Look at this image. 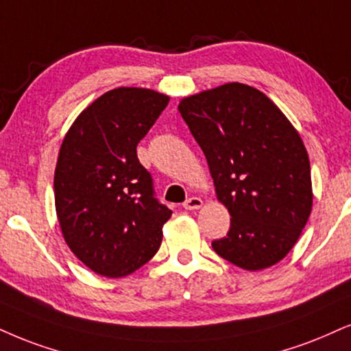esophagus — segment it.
I'll return each mask as SVG.
<instances>
[{"label": "esophagus", "mask_w": 351, "mask_h": 351, "mask_svg": "<svg viewBox=\"0 0 351 351\" xmlns=\"http://www.w3.org/2000/svg\"><path fill=\"white\" fill-rule=\"evenodd\" d=\"M182 206L185 210H198V208H202V206H203V200H202V198H198V197H190L189 200H185L182 203Z\"/></svg>", "instance_id": "34e87169"}]
</instances>
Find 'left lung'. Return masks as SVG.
Here are the masks:
<instances>
[{
    "label": "left lung",
    "mask_w": 351,
    "mask_h": 351,
    "mask_svg": "<svg viewBox=\"0 0 351 351\" xmlns=\"http://www.w3.org/2000/svg\"><path fill=\"white\" fill-rule=\"evenodd\" d=\"M179 112L231 215L219 257L249 271L287 257L313 210L311 164L298 130L265 94L228 83L184 97Z\"/></svg>",
    "instance_id": "1"
}]
</instances>
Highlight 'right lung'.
<instances>
[{"mask_svg": "<svg viewBox=\"0 0 351 351\" xmlns=\"http://www.w3.org/2000/svg\"><path fill=\"white\" fill-rule=\"evenodd\" d=\"M169 104L145 88H117L81 112L55 167V210L64 242L94 274L122 278L154 257L172 211L153 197L136 145Z\"/></svg>", "mask_w": 351, "mask_h": 351, "instance_id": "1", "label": "right lung"}]
</instances>
